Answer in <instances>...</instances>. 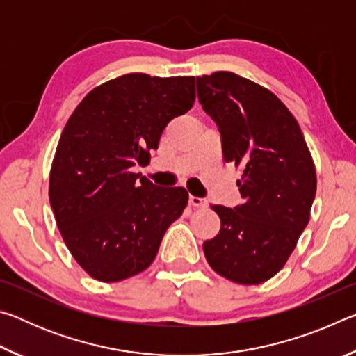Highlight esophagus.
<instances>
[{"label":"esophagus","mask_w":356,"mask_h":356,"mask_svg":"<svg viewBox=\"0 0 356 356\" xmlns=\"http://www.w3.org/2000/svg\"><path fill=\"white\" fill-rule=\"evenodd\" d=\"M188 202L193 207H206L207 206V201L204 200V197H197V196H190Z\"/></svg>","instance_id":"34e87169"}]
</instances>
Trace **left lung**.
I'll return each mask as SVG.
<instances>
[{"instance_id": "obj_1", "label": "left lung", "mask_w": 356, "mask_h": 356, "mask_svg": "<svg viewBox=\"0 0 356 356\" xmlns=\"http://www.w3.org/2000/svg\"><path fill=\"white\" fill-rule=\"evenodd\" d=\"M197 99L221 134L222 159L240 168L243 204L212 206L218 236L210 267L237 284H261L284 267L309 221L316 168L297 119L276 95L232 72L196 78Z\"/></svg>"}]
</instances>
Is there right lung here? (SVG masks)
<instances>
[{"label": "right lung", "mask_w": 356, "mask_h": 356, "mask_svg": "<svg viewBox=\"0 0 356 356\" xmlns=\"http://www.w3.org/2000/svg\"><path fill=\"white\" fill-rule=\"evenodd\" d=\"M195 76L127 74L94 88L72 113L50 171V204L72 256L94 280L146 270L188 193L155 186L134 166L171 119L195 104Z\"/></svg>", "instance_id": "right-lung-1"}]
</instances>
